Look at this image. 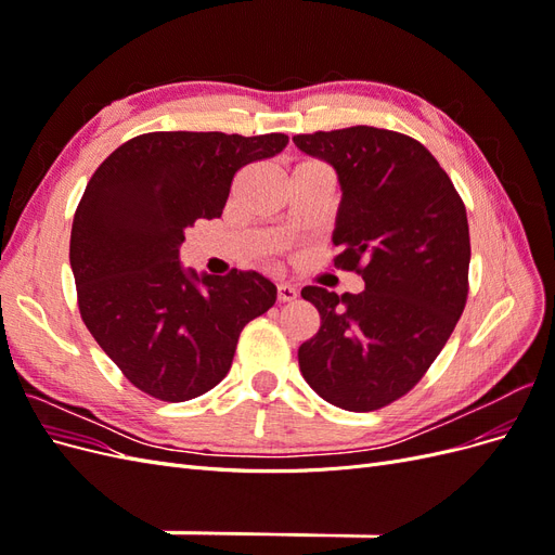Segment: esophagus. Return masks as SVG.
<instances>
[{
    "mask_svg": "<svg viewBox=\"0 0 555 555\" xmlns=\"http://www.w3.org/2000/svg\"><path fill=\"white\" fill-rule=\"evenodd\" d=\"M298 298V289L292 287V284H278V300L280 304H292V300Z\"/></svg>",
    "mask_w": 555,
    "mask_h": 555,
    "instance_id": "obj_1",
    "label": "esophagus"
}]
</instances>
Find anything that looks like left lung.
Listing matches in <instances>:
<instances>
[{"instance_id":"obj_1","label":"left lung","mask_w":555,"mask_h":555,"mask_svg":"<svg viewBox=\"0 0 555 555\" xmlns=\"http://www.w3.org/2000/svg\"><path fill=\"white\" fill-rule=\"evenodd\" d=\"M294 143L338 173L333 266L365 282L361 294L300 292L322 317L298 347L300 373L331 405L373 412L414 389L463 314L465 204L438 159L405 133L359 125L298 133Z\"/></svg>"}]
</instances>
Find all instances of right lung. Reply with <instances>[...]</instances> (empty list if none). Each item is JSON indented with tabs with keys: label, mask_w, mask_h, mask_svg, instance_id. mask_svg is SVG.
Instances as JSON below:
<instances>
[{
	"label": "right lung",
	"mask_w": 555,
	"mask_h": 555,
	"mask_svg": "<svg viewBox=\"0 0 555 555\" xmlns=\"http://www.w3.org/2000/svg\"><path fill=\"white\" fill-rule=\"evenodd\" d=\"M287 133L150 131L90 178L74 215L69 261L92 338L143 393L184 402L220 384L247 322L278 289L255 271H182L184 229L220 217L233 176L273 157Z\"/></svg>",
	"instance_id": "1"
}]
</instances>
